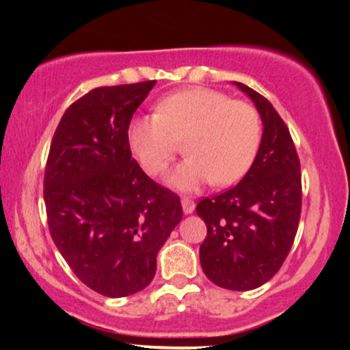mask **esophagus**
<instances>
[{"mask_svg": "<svg viewBox=\"0 0 350 350\" xmlns=\"http://www.w3.org/2000/svg\"><path fill=\"white\" fill-rule=\"evenodd\" d=\"M180 204H183L184 214H192V212H194L196 204H194V200H192V199L183 198V199H180Z\"/></svg>", "mask_w": 350, "mask_h": 350, "instance_id": "obj_1", "label": "esophagus"}]
</instances>
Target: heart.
Returning a JSON list of instances; mask_svg holds the SVG:
<instances>
[{
  "mask_svg": "<svg viewBox=\"0 0 350 350\" xmlns=\"http://www.w3.org/2000/svg\"><path fill=\"white\" fill-rule=\"evenodd\" d=\"M126 136L136 161L150 176L166 171L184 139L189 156L167 183L179 191H196L211 180L228 186L247 174L258 152L262 123L247 102L196 87L167 95L156 113L135 116Z\"/></svg>",
  "mask_w": 350,
  "mask_h": 350,
  "instance_id": "obj_1",
  "label": "heart"
}]
</instances>
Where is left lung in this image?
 I'll return each mask as SVG.
<instances>
[{"mask_svg":"<svg viewBox=\"0 0 350 350\" xmlns=\"http://www.w3.org/2000/svg\"><path fill=\"white\" fill-rule=\"evenodd\" d=\"M247 94L263 123L262 143L243 179L196 212L207 226L200 265L220 288L248 291L275 276L295 242L301 215V167L290 130L258 92L234 82Z\"/></svg>","mask_w":350,"mask_h":350,"instance_id":"8db88e82","label":"left lung"}]
</instances>
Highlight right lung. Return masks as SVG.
<instances>
[{
  "label": "right lung",
  "instance_id": "1",
  "mask_svg": "<svg viewBox=\"0 0 350 350\" xmlns=\"http://www.w3.org/2000/svg\"><path fill=\"white\" fill-rule=\"evenodd\" d=\"M156 80L98 87L67 108L44 174L51 237L90 290L123 298L144 290L159 248L183 219L174 192L131 158L128 124Z\"/></svg>",
  "mask_w": 350,
  "mask_h": 350
}]
</instances>
